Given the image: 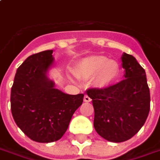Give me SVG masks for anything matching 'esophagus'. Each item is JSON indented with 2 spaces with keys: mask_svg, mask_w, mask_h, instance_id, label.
<instances>
[{
  "mask_svg": "<svg viewBox=\"0 0 160 160\" xmlns=\"http://www.w3.org/2000/svg\"><path fill=\"white\" fill-rule=\"evenodd\" d=\"M84 101L86 102H90L92 101V99H91V98H89L88 96L86 95L84 97Z\"/></svg>",
  "mask_w": 160,
  "mask_h": 160,
  "instance_id": "34e87169",
  "label": "esophagus"
}]
</instances>
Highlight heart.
Returning a JSON list of instances; mask_svg holds the SVG:
<instances>
[{"label": "heart", "instance_id": "obj_1", "mask_svg": "<svg viewBox=\"0 0 160 160\" xmlns=\"http://www.w3.org/2000/svg\"><path fill=\"white\" fill-rule=\"evenodd\" d=\"M120 68L118 62L105 56H92L83 59L79 65L78 75L90 78L97 75L99 86H106L118 79Z\"/></svg>", "mask_w": 160, "mask_h": 160}]
</instances>
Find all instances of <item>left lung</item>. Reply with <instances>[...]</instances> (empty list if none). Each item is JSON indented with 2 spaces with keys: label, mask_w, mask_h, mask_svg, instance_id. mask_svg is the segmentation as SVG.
I'll return each mask as SVG.
<instances>
[{
  "label": "left lung",
  "mask_w": 160,
  "mask_h": 160,
  "mask_svg": "<svg viewBox=\"0 0 160 160\" xmlns=\"http://www.w3.org/2000/svg\"><path fill=\"white\" fill-rule=\"evenodd\" d=\"M121 62L125 80L107 88H92L86 92L92 99L96 131L112 142H122L137 134L150 109L145 70L127 53H123Z\"/></svg>",
  "instance_id": "8db88e82"
}]
</instances>
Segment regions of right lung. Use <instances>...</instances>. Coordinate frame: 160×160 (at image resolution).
Returning a JSON list of instances; mask_svg holds the SVG:
<instances>
[{"instance_id": "right-lung-1", "label": "right lung", "mask_w": 160, "mask_h": 160, "mask_svg": "<svg viewBox=\"0 0 160 160\" xmlns=\"http://www.w3.org/2000/svg\"><path fill=\"white\" fill-rule=\"evenodd\" d=\"M52 50L33 54L17 69L11 90V110L23 133L37 142L59 140L68 127L84 94L69 95L55 88L48 77Z\"/></svg>"}]
</instances>
